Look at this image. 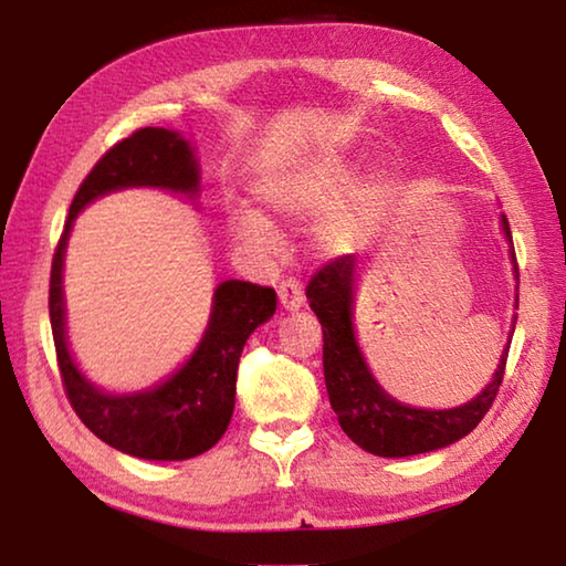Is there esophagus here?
I'll return each mask as SVG.
<instances>
[{"label":"esophagus","instance_id":"obj_1","mask_svg":"<svg viewBox=\"0 0 566 566\" xmlns=\"http://www.w3.org/2000/svg\"><path fill=\"white\" fill-rule=\"evenodd\" d=\"M280 304L284 312H300L304 306V294L300 282L286 280L280 284Z\"/></svg>","mask_w":566,"mask_h":566}]
</instances>
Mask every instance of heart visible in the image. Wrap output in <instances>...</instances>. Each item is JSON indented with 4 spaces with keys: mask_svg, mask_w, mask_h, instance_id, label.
<instances>
[{
    "mask_svg": "<svg viewBox=\"0 0 566 566\" xmlns=\"http://www.w3.org/2000/svg\"><path fill=\"white\" fill-rule=\"evenodd\" d=\"M387 191V175L369 171L357 179V167L342 151H317L254 185L256 202L282 222L304 224L317 219L312 227V249L322 256H339L359 247ZM234 234L260 254L274 249V227L252 209L237 217Z\"/></svg>",
    "mask_w": 566,
    "mask_h": 566,
    "instance_id": "1",
    "label": "heart"
}]
</instances>
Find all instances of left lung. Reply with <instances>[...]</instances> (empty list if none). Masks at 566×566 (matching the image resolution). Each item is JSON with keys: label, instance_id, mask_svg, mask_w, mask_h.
<instances>
[{"label": "left lung", "instance_id": "1", "mask_svg": "<svg viewBox=\"0 0 566 566\" xmlns=\"http://www.w3.org/2000/svg\"><path fill=\"white\" fill-rule=\"evenodd\" d=\"M500 229L510 247L506 254H510L514 274V310H520V270H516L510 222L504 214H500ZM357 270V254L339 256L314 274L306 286V300L322 324L324 385H327L329 405L339 419L342 432L364 452L395 459L437 452L459 442L482 421L500 391L516 317H512L510 337H506L490 385L476 397L449 409L411 407L391 397L379 385L359 347L357 327H354Z\"/></svg>", "mask_w": 566, "mask_h": 566}]
</instances>
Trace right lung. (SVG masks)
I'll list each match as a JSON object with an SVG mask.
<instances>
[{
    "label": "right lung",
    "mask_w": 566,
    "mask_h": 566,
    "mask_svg": "<svg viewBox=\"0 0 566 566\" xmlns=\"http://www.w3.org/2000/svg\"><path fill=\"white\" fill-rule=\"evenodd\" d=\"M122 189L169 191L197 207L202 169L195 145L181 132L145 127L114 145L82 181L52 262L50 319L56 359L66 397L90 432L129 457L179 462L205 454L227 432L234 411L239 357L249 334L274 317L276 294L252 282L217 284L202 339L171 375L134 391L94 385L70 349L64 256L74 219L92 202Z\"/></svg>",
    "instance_id": "1"
}]
</instances>
